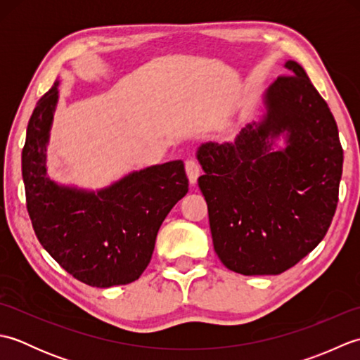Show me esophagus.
Listing matches in <instances>:
<instances>
[{"instance_id": "1", "label": "esophagus", "mask_w": 360, "mask_h": 360, "mask_svg": "<svg viewBox=\"0 0 360 360\" xmlns=\"http://www.w3.org/2000/svg\"><path fill=\"white\" fill-rule=\"evenodd\" d=\"M186 172H187L190 184L195 186L198 178H200V174H201V167H200V164H198L195 159H188L187 162H186Z\"/></svg>"}]
</instances>
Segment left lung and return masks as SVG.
Masks as SVG:
<instances>
[{
	"mask_svg": "<svg viewBox=\"0 0 360 360\" xmlns=\"http://www.w3.org/2000/svg\"><path fill=\"white\" fill-rule=\"evenodd\" d=\"M283 68L258 120L233 143L196 150L213 248L243 275H277L297 264L323 240L338 207V124L303 68L294 60Z\"/></svg>",
	"mask_w": 360,
	"mask_h": 360,
	"instance_id": "left-lung-1",
	"label": "left lung"
}]
</instances>
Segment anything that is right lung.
<instances>
[{
    "label": "right lung",
    "mask_w": 360,
    "mask_h": 360,
    "mask_svg": "<svg viewBox=\"0 0 360 360\" xmlns=\"http://www.w3.org/2000/svg\"><path fill=\"white\" fill-rule=\"evenodd\" d=\"M58 85L38 101L21 155L26 202L38 241L89 286L128 285L147 269L162 221L188 192L182 160L133 170L102 188L62 184L48 174Z\"/></svg>",
    "instance_id": "1"
}]
</instances>
